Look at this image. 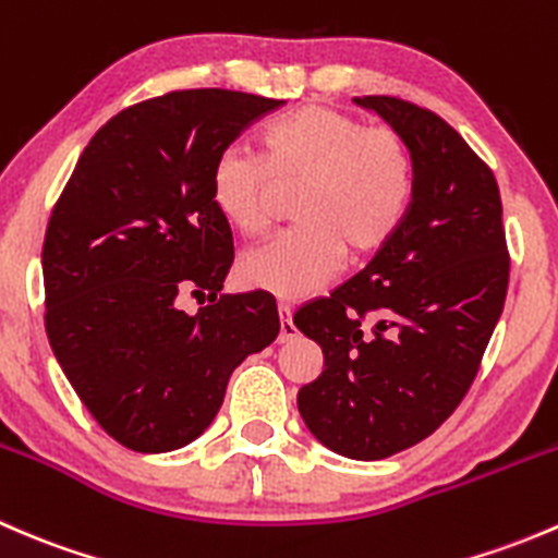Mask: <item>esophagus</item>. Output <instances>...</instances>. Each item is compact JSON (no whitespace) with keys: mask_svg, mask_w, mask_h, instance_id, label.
I'll return each mask as SVG.
<instances>
[{"mask_svg":"<svg viewBox=\"0 0 558 558\" xmlns=\"http://www.w3.org/2000/svg\"><path fill=\"white\" fill-rule=\"evenodd\" d=\"M278 315H280V335H278V340L286 342V340H291V337L296 335L294 318H291V315H294V311H291V305H286V302H280V305H278Z\"/></svg>","mask_w":558,"mask_h":558,"instance_id":"obj_1","label":"esophagus"}]
</instances>
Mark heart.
<instances>
[{"label": "heart", "mask_w": 558, "mask_h": 558, "mask_svg": "<svg viewBox=\"0 0 558 558\" xmlns=\"http://www.w3.org/2000/svg\"><path fill=\"white\" fill-rule=\"evenodd\" d=\"M278 185H300L296 223L245 251L238 272L251 289L302 300L335 278L345 251L369 256L391 243L413 202L415 156L399 129L311 102L264 129L262 154L234 143L210 172L218 213L245 234L272 223Z\"/></svg>", "instance_id": "obj_1"}]
</instances>
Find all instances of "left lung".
<instances>
[{
	"instance_id": "left-lung-1",
	"label": "left lung",
	"mask_w": 558,
	"mask_h": 558,
	"mask_svg": "<svg viewBox=\"0 0 558 558\" xmlns=\"http://www.w3.org/2000/svg\"><path fill=\"white\" fill-rule=\"evenodd\" d=\"M408 137L415 191L391 243L348 283L294 315L324 351L296 404L331 451L375 461L429 437L470 391L510 280L492 167L437 112L356 97Z\"/></svg>"
}]
</instances>
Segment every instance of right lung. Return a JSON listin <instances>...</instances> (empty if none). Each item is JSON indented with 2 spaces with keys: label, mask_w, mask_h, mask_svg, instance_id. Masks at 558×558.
<instances>
[{
  "label": "right lung",
  "mask_w": 558,
  "mask_h": 558,
  "mask_svg": "<svg viewBox=\"0 0 558 558\" xmlns=\"http://www.w3.org/2000/svg\"><path fill=\"white\" fill-rule=\"evenodd\" d=\"M280 105L183 88L126 107L94 134L56 199L43 243L45 331L88 413L129 451L196 440L234 367L278 337L267 291L218 294L234 243L210 172ZM183 293L208 305L183 314Z\"/></svg>",
  "instance_id": "right-lung-1"
}]
</instances>
